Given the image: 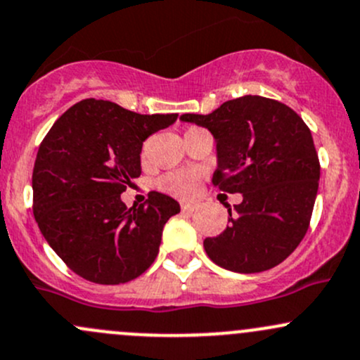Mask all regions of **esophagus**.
<instances>
[{
  "label": "esophagus",
  "instance_id": "34e87169",
  "mask_svg": "<svg viewBox=\"0 0 360 360\" xmlns=\"http://www.w3.org/2000/svg\"><path fill=\"white\" fill-rule=\"evenodd\" d=\"M181 211L184 212H194L195 204H181Z\"/></svg>",
  "mask_w": 360,
  "mask_h": 360
}]
</instances>
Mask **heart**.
<instances>
[{"mask_svg": "<svg viewBox=\"0 0 360 360\" xmlns=\"http://www.w3.org/2000/svg\"><path fill=\"white\" fill-rule=\"evenodd\" d=\"M199 172L191 168L175 169V172H168L158 180V188L166 192L169 195L180 197V199H187V197L194 195L199 185Z\"/></svg>", "mask_w": 360, "mask_h": 360, "instance_id": "b5f03b06", "label": "heart"}]
</instances>
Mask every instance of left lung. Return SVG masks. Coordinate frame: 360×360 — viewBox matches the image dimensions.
I'll use <instances>...</instances> for the list:
<instances>
[{"label": "left lung", "instance_id": "1", "mask_svg": "<svg viewBox=\"0 0 360 360\" xmlns=\"http://www.w3.org/2000/svg\"><path fill=\"white\" fill-rule=\"evenodd\" d=\"M214 135L212 185L243 200L228 225L207 237L212 262L235 273H261L285 261L307 233L319 185V158L304 120L261 96H242L210 115H181Z\"/></svg>", "mask_w": 360, "mask_h": 360}]
</instances>
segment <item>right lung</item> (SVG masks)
<instances>
[{"label":"right lung","instance_id":"add662e5","mask_svg":"<svg viewBox=\"0 0 360 360\" xmlns=\"http://www.w3.org/2000/svg\"><path fill=\"white\" fill-rule=\"evenodd\" d=\"M179 115H139L103 99L68 108L42 139L32 172V211L61 261L84 280L127 283L160 252L180 204L150 192L127 207L120 195L141 176L142 142Z\"/></svg>","mask_w":360,"mask_h":360}]
</instances>
